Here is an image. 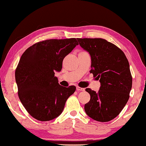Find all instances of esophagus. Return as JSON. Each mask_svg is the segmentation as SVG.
I'll return each mask as SVG.
<instances>
[{"instance_id":"esophagus-1","label":"esophagus","mask_w":146,"mask_h":146,"mask_svg":"<svg viewBox=\"0 0 146 146\" xmlns=\"http://www.w3.org/2000/svg\"><path fill=\"white\" fill-rule=\"evenodd\" d=\"M77 91H84V88H80V87H79V86H77Z\"/></svg>"}]
</instances>
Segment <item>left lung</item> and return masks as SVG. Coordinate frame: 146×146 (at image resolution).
I'll use <instances>...</instances> for the list:
<instances>
[{"label":"left lung","mask_w":146,"mask_h":146,"mask_svg":"<svg viewBox=\"0 0 146 146\" xmlns=\"http://www.w3.org/2000/svg\"><path fill=\"white\" fill-rule=\"evenodd\" d=\"M77 40L90 54V72L100 80L101 85L98 92L86 88L90 100L84 105V110L95 121H110L120 113L129 99L132 78L129 61L120 48L105 39Z\"/></svg>","instance_id":"8db88e82"}]
</instances>
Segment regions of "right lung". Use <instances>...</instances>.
<instances>
[{"label": "right lung", "instance_id": "obj_1", "mask_svg": "<svg viewBox=\"0 0 146 146\" xmlns=\"http://www.w3.org/2000/svg\"><path fill=\"white\" fill-rule=\"evenodd\" d=\"M75 38L50 39L26 50L15 72L18 96L27 111L36 120L48 121L62 113L75 86L64 87L54 76L63 60L78 45Z\"/></svg>", "mask_w": 146, "mask_h": 146}]
</instances>
